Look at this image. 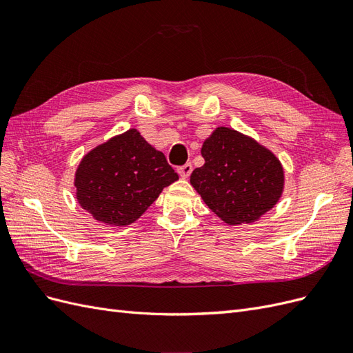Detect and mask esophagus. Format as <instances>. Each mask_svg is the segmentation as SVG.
<instances>
[{"mask_svg":"<svg viewBox=\"0 0 353 353\" xmlns=\"http://www.w3.org/2000/svg\"><path fill=\"white\" fill-rule=\"evenodd\" d=\"M193 172V165L191 163H185V165H183V166H179L178 168V174H179V176L181 178H188L190 176V174Z\"/></svg>","mask_w":353,"mask_h":353,"instance_id":"esophagus-1","label":"esophagus"}]
</instances>
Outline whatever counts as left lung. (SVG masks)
Returning a JSON list of instances; mask_svg holds the SVG:
<instances>
[{"mask_svg": "<svg viewBox=\"0 0 353 353\" xmlns=\"http://www.w3.org/2000/svg\"><path fill=\"white\" fill-rule=\"evenodd\" d=\"M205 165L190 183L230 225L252 223L271 210L284 188V169L268 148L232 128L218 126L201 145Z\"/></svg>", "mask_w": 353, "mask_h": 353, "instance_id": "left-lung-1", "label": "left lung"}]
</instances>
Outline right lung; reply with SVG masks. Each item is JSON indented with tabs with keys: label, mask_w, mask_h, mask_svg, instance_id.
Masks as SVG:
<instances>
[{
	"label": "right lung",
	"mask_w": 353,
	"mask_h": 353,
	"mask_svg": "<svg viewBox=\"0 0 353 353\" xmlns=\"http://www.w3.org/2000/svg\"><path fill=\"white\" fill-rule=\"evenodd\" d=\"M176 179L165 154L137 130H128L82 157L74 187L78 203L94 219L123 227L140 218Z\"/></svg>",
	"instance_id": "1"
}]
</instances>
